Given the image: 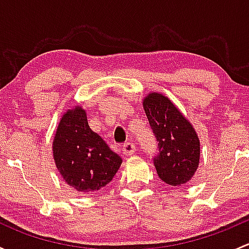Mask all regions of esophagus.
I'll return each mask as SVG.
<instances>
[{
    "label": "esophagus",
    "mask_w": 249,
    "mask_h": 249,
    "mask_svg": "<svg viewBox=\"0 0 249 249\" xmlns=\"http://www.w3.org/2000/svg\"><path fill=\"white\" fill-rule=\"evenodd\" d=\"M122 150L125 155H132V154H135V150H136V148H135V144L132 142H126L123 144Z\"/></svg>",
    "instance_id": "34e87169"
}]
</instances>
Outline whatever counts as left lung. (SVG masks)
I'll return each instance as SVG.
<instances>
[{
    "label": "left lung",
    "instance_id": "8db88e82",
    "mask_svg": "<svg viewBox=\"0 0 249 249\" xmlns=\"http://www.w3.org/2000/svg\"><path fill=\"white\" fill-rule=\"evenodd\" d=\"M143 108L158 141L154 166L160 179L170 185L185 184L199 166L200 141L179 109L159 92L143 100Z\"/></svg>",
    "mask_w": 249,
    "mask_h": 249
}]
</instances>
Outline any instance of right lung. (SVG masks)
<instances>
[{"instance_id": "add662e5", "label": "right lung", "mask_w": 249, "mask_h": 249, "mask_svg": "<svg viewBox=\"0 0 249 249\" xmlns=\"http://www.w3.org/2000/svg\"><path fill=\"white\" fill-rule=\"evenodd\" d=\"M53 155L65 182L79 193L96 192L108 184L123 161L90 129L87 113L79 106L62 115L53 141Z\"/></svg>"}]
</instances>
